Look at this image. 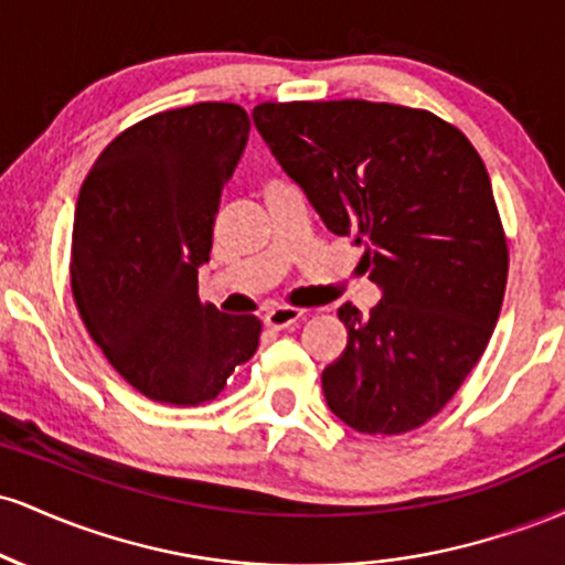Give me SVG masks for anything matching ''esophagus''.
<instances>
[{"mask_svg": "<svg viewBox=\"0 0 565 565\" xmlns=\"http://www.w3.org/2000/svg\"><path fill=\"white\" fill-rule=\"evenodd\" d=\"M305 316V310L300 308H291V305H276V308H270L268 313L263 316L265 327L270 329H287L291 323H297Z\"/></svg>", "mask_w": 565, "mask_h": 565, "instance_id": "1", "label": "esophagus"}]
</instances>
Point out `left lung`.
I'll return each mask as SVG.
<instances>
[{
    "mask_svg": "<svg viewBox=\"0 0 565 565\" xmlns=\"http://www.w3.org/2000/svg\"><path fill=\"white\" fill-rule=\"evenodd\" d=\"M257 132L329 231L364 246L382 297L345 302L348 345L323 398L369 436L414 430L449 404L494 334L508 242L489 172L457 127L369 100L260 103Z\"/></svg>",
    "mask_w": 565,
    "mask_h": 565,
    "instance_id": "obj_1",
    "label": "left lung"
}]
</instances>
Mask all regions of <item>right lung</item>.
Instances as JSON below:
<instances>
[{"mask_svg": "<svg viewBox=\"0 0 565 565\" xmlns=\"http://www.w3.org/2000/svg\"><path fill=\"white\" fill-rule=\"evenodd\" d=\"M249 138L236 103H196L108 142L74 215L71 291L95 345L135 391L196 406L255 355L263 323L199 300L223 188Z\"/></svg>", "mask_w": 565, "mask_h": 565, "instance_id": "add662e5", "label": "right lung"}]
</instances>
